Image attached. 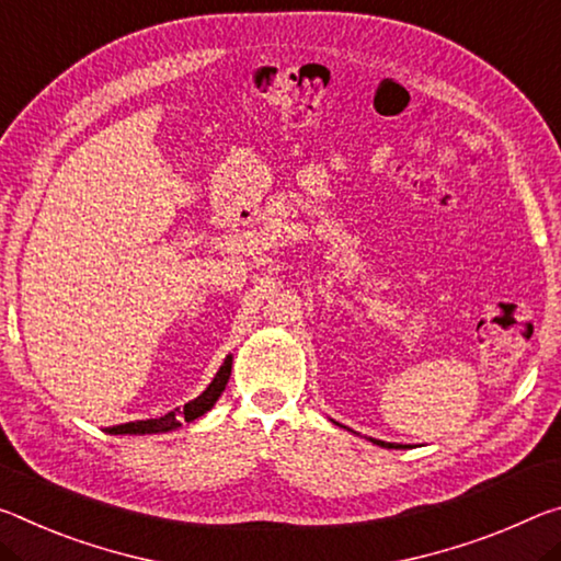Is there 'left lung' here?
<instances>
[{
    "label": "left lung",
    "mask_w": 561,
    "mask_h": 561,
    "mask_svg": "<svg viewBox=\"0 0 561 561\" xmlns=\"http://www.w3.org/2000/svg\"><path fill=\"white\" fill-rule=\"evenodd\" d=\"M377 444H381V447H387V449H402V447H394V444H387V442H379V439H375Z\"/></svg>",
    "instance_id": "left-lung-1"
}]
</instances>
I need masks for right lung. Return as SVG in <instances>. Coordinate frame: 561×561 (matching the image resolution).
Returning <instances> with one entry per match:
<instances>
[{
	"mask_svg": "<svg viewBox=\"0 0 561 561\" xmlns=\"http://www.w3.org/2000/svg\"><path fill=\"white\" fill-rule=\"evenodd\" d=\"M229 375H232V357H227L225 364H221L217 377L211 379V385L204 389V392L192 399V402H186L184 409H174V412H169L164 416H159V420H141V422H127V424H117V426H110V434H162V432H172V430H180L182 422H194L199 420L202 414H207L211 407H215L217 399L225 392Z\"/></svg>",
	"mask_w": 561,
	"mask_h": 561,
	"instance_id": "add662e5",
	"label": "right lung"
}]
</instances>
